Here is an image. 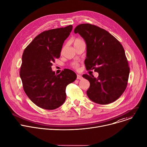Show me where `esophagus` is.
<instances>
[{
    "instance_id": "obj_1",
    "label": "esophagus",
    "mask_w": 147,
    "mask_h": 147,
    "mask_svg": "<svg viewBox=\"0 0 147 147\" xmlns=\"http://www.w3.org/2000/svg\"><path fill=\"white\" fill-rule=\"evenodd\" d=\"M77 80H82V77L81 75H80V74H77Z\"/></svg>"
}]
</instances>
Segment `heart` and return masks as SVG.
<instances>
[{"label":"heart","mask_w":147,"mask_h":147,"mask_svg":"<svg viewBox=\"0 0 147 147\" xmlns=\"http://www.w3.org/2000/svg\"><path fill=\"white\" fill-rule=\"evenodd\" d=\"M82 40H81V39H76L75 40H74V45L75 46V45H77V44H80V43H81V42H82ZM72 66L74 67V68H77V67H78V63L77 62H74V63H73V64H72Z\"/></svg>","instance_id":"b5f03b06"}]
</instances>
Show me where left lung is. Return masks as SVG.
Returning <instances> with one entry per match:
<instances>
[{"label":"left lung","mask_w":147,"mask_h":147,"mask_svg":"<svg viewBox=\"0 0 147 147\" xmlns=\"http://www.w3.org/2000/svg\"><path fill=\"white\" fill-rule=\"evenodd\" d=\"M74 32L86 42L87 70H94L99 74L97 78L92 74L82 75L90 83L87 96L100 105L115 101L126 88L130 73L123 47L109 32L94 25L80 24Z\"/></svg>","instance_id":"obj_1"}]
</instances>
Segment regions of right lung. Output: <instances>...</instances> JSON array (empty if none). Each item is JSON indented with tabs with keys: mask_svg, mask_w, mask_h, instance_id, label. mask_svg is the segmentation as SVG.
Instances as JSON below:
<instances>
[{
	"mask_svg": "<svg viewBox=\"0 0 147 147\" xmlns=\"http://www.w3.org/2000/svg\"><path fill=\"white\" fill-rule=\"evenodd\" d=\"M73 26L44 31L36 36L24 51L20 76L24 90L36 106L53 110L66 98V88L74 82L76 74L65 69L59 74L52 70V63L60 57L62 46Z\"/></svg>",
	"mask_w": 147,
	"mask_h": 147,
	"instance_id": "1",
	"label": "right lung"
}]
</instances>
